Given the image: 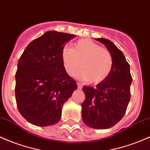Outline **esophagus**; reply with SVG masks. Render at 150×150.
<instances>
[{"label":"esophagus","mask_w":150,"mask_h":150,"mask_svg":"<svg viewBox=\"0 0 150 150\" xmlns=\"http://www.w3.org/2000/svg\"><path fill=\"white\" fill-rule=\"evenodd\" d=\"M77 85H78V89H82V85H81V83H77Z\"/></svg>","instance_id":"esophagus-1"}]
</instances>
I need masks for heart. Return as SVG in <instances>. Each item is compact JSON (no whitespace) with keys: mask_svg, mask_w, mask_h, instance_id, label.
Masks as SVG:
<instances>
[{"mask_svg":"<svg viewBox=\"0 0 150 150\" xmlns=\"http://www.w3.org/2000/svg\"><path fill=\"white\" fill-rule=\"evenodd\" d=\"M61 57L64 68L70 76L75 75L80 62L82 69L78 78L92 84L103 82L112 70L113 58L110 51L90 39L78 40L72 48L63 47Z\"/></svg>","mask_w":150,"mask_h":150,"instance_id":"b5f03b06","label":"heart"}]
</instances>
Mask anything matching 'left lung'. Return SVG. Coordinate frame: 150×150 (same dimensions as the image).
Segmentation results:
<instances>
[{"label": "left lung", "instance_id": "obj_1", "mask_svg": "<svg viewBox=\"0 0 150 150\" xmlns=\"http://www.w3.org/2000/svg\"><path fill=\"white\" fill-rule=\"evenodd\" d=\"M104 44L113 58L111 72L96 87L85 86L82 120L86 125L98 129L113 127L123 117L129 100L132 81L129 65L122 51L110 40L95 38Z\"/></svg>", "mask_w": 150, "mask_h": 150}]
</instances>
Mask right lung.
Returning a JSON list of instances; mask_svg holds the SVG:
<instances>
[{"label":"right lung","instance_id":"add662e5","mask_svg":"<svg viewBox=\"0 0 150 150\" xmlns=\"http://www.w3.org/2000/svg\"><path fill=\"white\" fill-rule=\"evenodd\" d=\"M75 37L65 33L47 31L33 40L18 62L16 100L21 115L38 127L60 121L63 104L78 88L65 71L62 50Z\"/></svg>","mask_w":150,"mask_h":150}]
</instances>
